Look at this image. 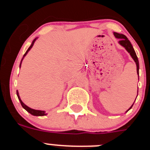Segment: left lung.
<instances>
[{"label":"left lung","mask_w":150,"mask_h":150,"mask_svg":"<svg viewBox=\"0 0 150 150\" xmlns=\"http://www.w3.org/2000/svg\"><path fill=\"white\" fill-rule=\"evenodd\" d=\"M113 34H114L115 38H118V39H120L119 43H120L122 46H123V47H124V48L127 50V52H128V53L130 54V55L132 56V58L133 59V60L134 61V62L136 63V65H137V74H138V71H139L138 59H137V55H136V53H135V51H134V50L133 46H132L131 42L128 40V39L127 38L126 36L124 35V34H119V33H116V32H113ZM138 79H139V78H138ZM135 100H136V99H135ZM133 104H132V107H130L129 109H128L126 112H128V111L131 108H132V106H133Z\"/></svg>","instance_id":"obj_1"}]
</instances>
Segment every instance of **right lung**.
<instances>
[{"instance_id": "1", "label": "right lung", "mask_w": 150, "mask_h": 150, "mask_svg": "<svg viewBox=\"0 0 150 150\" xmlns=\"http://www.w3.org/2000/svg\"><path fill=\"white\" fill-rule=\"evenodd\" d=\"M38 39V38H35V39L34 40L32 41V43H31V44H30V46H29V48L28 49V50L26 51V52L25 53V55H23V58L22 59V60H21V62H20V65H19V67H21V64H22V60L24 59V58H25V56L26 55L28 54V52L29 51H30V50L31 48H32V46H34V42L36 41V40ZM16 94H17V96H18V100H19V101H20L21 104H22V107H23L24 109L26 111H28V112H29V113H30L31 115H33V116H46V115H47V113H46V112L43 110H34V109H32V108H30V107H28L27 105H25V104H24L23 102H22V100H21L20 97H19V95H18V90L16 91Z\"/></svg>"}]
</instances>
